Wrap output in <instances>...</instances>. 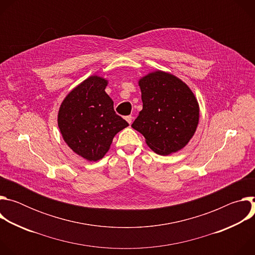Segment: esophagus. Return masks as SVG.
<instances>
[{
	"instance_id": "1",
	"label": "esophagus",
	"mask_w": 255,
	"mask_h": 255,
	"mask_svg": "<svg viewBox=\"0 0 255 255\" xmlns=\"http://www.w3.org/2000/svg\"><path fill=\"white\" fill-rule=\"evenodd\" d=\"M125 119H126V121H127L129 124H131V123H132V116H131V115L126 116V117H125Z\"/></svg>"
}]
</instances>
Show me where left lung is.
<instances>
[{
    "label": "left lung",
    "instance_id": "1",
    "mask_svg": "<svg viewBox=\"0 0 255 255\" xmlns=\"http://www.w3.org/2000/svg\"><path fill=\"white\" fill-rule=\"evenodd\" d=\"M143 108L131 125L151 150L168 155L184 148L194 136L200 118L199 103L186 83L156 70L141 78Z\"/></svg>",
    "mask_w": 255,
    "mask_h": 255
}]
</instances>
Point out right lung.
Here are the masks:
<instances>
[{"label":"right lung","instance_id":"1","mask_svg":"<svg viewBox=\"0 0 255 255\" xmlns=\"http://www.w3.org/2000/svg\"><path fill=\"white\" fill-rule=\"evenodd\" d=\"M107 85L106 79L92 76L70 91L59 107L57 124L63 140L89 161L102 159L114 136L129 126L115 113Z\"/></svg>","mask_w":255,"mask_h":255}]
</instances>
